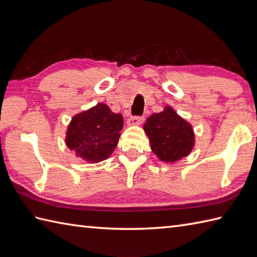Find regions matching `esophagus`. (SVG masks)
<instances>
[{
  "label": "esophagus",
  "instance_id": "obj_1",
  "mask_svg": "<svg viewBox=\"0 0 257 257\" xmlns=\"http://www.w3.org/2000/svg\"><path fill=\"white\" fill-rule=\"evenodd\" d=\"M144 121V117H132L128 120V125H140Z\"/></svg>",
  "mask_w": 257,
  "mask_h": 257
}]
</instances>
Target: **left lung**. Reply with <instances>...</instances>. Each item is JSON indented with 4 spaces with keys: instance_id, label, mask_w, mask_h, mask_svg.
<instances>
[{
    "instance_id": "1",
    "label": "left lung",
    "mask_w": 257,
    "mask_h": 257,
    "mask_svg": "<svg viewBox=\"0 0 257 257\" xmlns=\"http://www.w3.org/2000/svg\"><path fill=\"white\" fill-rule=\"evenodd\" d=\"M151 150L162 162L174 163L188 157L195 145L192 124L182 118L171 106L152 113L144 124Z\"/></svg>"
}]
</instances>
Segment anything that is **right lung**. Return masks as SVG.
Wrapping results in <instances>:
<instances>
[{"mask_svg":"<svg viewBox=\"0 0 257 257\" xmlns=\"http://www.w3.org/2000/svg\"><path fill=\"white\" fill-rule=\"evenodd\" d=\"M122 127V114L112 112L106 103L98 102L72 118L65 143L81 160L98 163L112 155Z\"/></svg>","mask_w":257,"mask_h":257,"instance_id":"add662e5","label":"right lung"}]
</instances>
